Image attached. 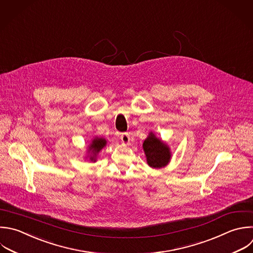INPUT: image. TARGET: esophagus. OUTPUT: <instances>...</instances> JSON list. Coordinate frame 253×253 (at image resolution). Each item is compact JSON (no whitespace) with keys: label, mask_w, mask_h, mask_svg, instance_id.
<instances>
[{"label":"esophagus","mask_w":253,"mask_h":253,"mask_svg":"<svg viewBox=\"0 0 253 253\" xmlns=\"http://www.w3.org/2000/svg\"><path fill=\"white\" fill-rule=\"evenodd\" d=\"M121 139H122L123 143L129 142V135H128V133H122L121 134Z\"/></svg>","instance_id":"obj_1"}]
</instances>
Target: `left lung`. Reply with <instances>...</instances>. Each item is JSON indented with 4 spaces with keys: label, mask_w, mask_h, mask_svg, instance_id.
<instances>
[{
    "label": "left lung",
    "mask_w": 253,
    "mask_h": 253,
    "mask_svg": "<svg viewBox=\"0 0 253 253\" xmlns=\"http://www.w3.org/2000/svg\"><path fill=\"white\" fill-rule=\"evenodd\" d=\"M142 148L144 150L147 164L152 168H161L166 166L171 159L169 146L161 139L157 138L151 131L143 141Z\"/></svg>",
    "instance_id": "1"
}]
</instances>
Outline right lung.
Listing matches in <instances>:
<instances>
[{
	"label": "right lung",
	"instance_id": "1",
	"mask_svg": "<svg viewBox=\"0 0 253 253\" xmlns=\"http://www.w3.org/2000/svg\"><path fill=\"white\" fill-rule=\"evenodd\" d=\"M107 144V140L103 137H95L92 142L89 145L88 151L91 153L90 154V160L91 161H96V156L97 154L101 151L103 147H105Z\"/></svg>",
	"mask_w": 253,
	"mask_h": 253
}]
</instances>
